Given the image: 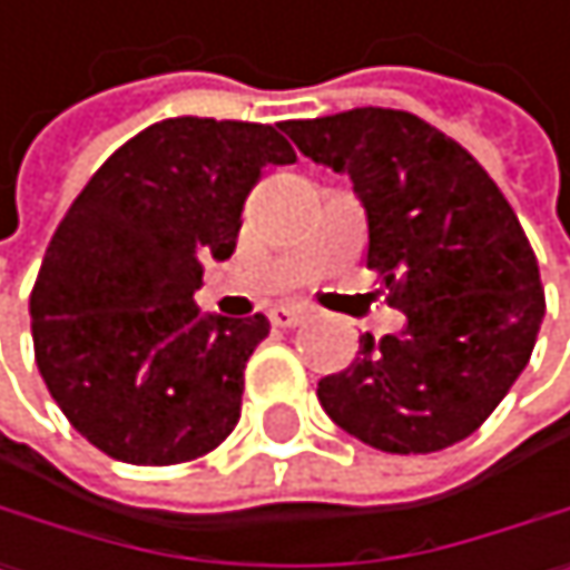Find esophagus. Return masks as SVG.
<instances>
[{"mask_svg":"<svg viewBox=\"0 0 570 570\" xmlns=\"http://www.w3.org/2000/svg\"><path fill=\"white\" fill-rule=\"evenodd\" d=\"M305 316H308V308H305V305H275V308L268 312V320H272L275 326H282V330L302 326Z\"/></svg>","mask_w":570,"mask_h":570,"instance_id":"34e87169","label":"esophagus"}]
</instances>
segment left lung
Masks as SVG:
<instances>
[{"mask_svg":"<svg viewBox=\"0 0 570 570\" xmlns=\"http://www.w3.org/2000/svg\"><path fill=\"white\" fill-rule=\"evenodd\" d=\"M285 131L302 156L353 179L366 268L407 320L397 336H360L356 360L320 381L326 414L394 455L469 439L520 377L544 320L513 207L455 138L411 111L353 108Z\"/></svg>","mask_w":570,"mask_h":570,"instance_id":"1","label":"left lung"}]
</instances>
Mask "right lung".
<instances>
[{
	"label": "right lung",
	"instance_id": "1",
	"mask_svg": "<svg viewBox=\"0 0 570 570\" xmlns=\"http://www.w3.org/2000/svg\"><path fill=\"white\" fill-rule=\"evenodd\" d=\"M295 153L272 125L166 118L115 149L50 237L30 292L33 353L67 421L111 459L179 465L240 417L268 320L200 316L204 258H230L265 166Z\"/></svg>",
	"mask_w": 570,
	"mask_h": 570
}]
</instances>
